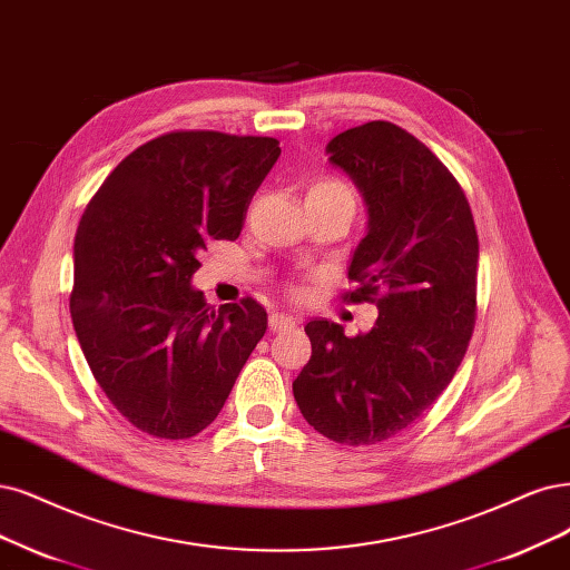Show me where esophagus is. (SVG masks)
<instances>
[{"label": "esophagus", "mask_w": 570, "mask_h": 570, "mask_svg": "<svg viewBox=\"0 0 570 570\" xmlns=\"http://www.w3.org/2000/svg\"><path fill=\"white\" fill-rule=\"evenodd\" d=\"M296 324H298V320L288 317V314H279V312L269 314V328L272 331H291V328H296Z\"/></svg>", "instance_id": "esophagus-1"}]
</instances>
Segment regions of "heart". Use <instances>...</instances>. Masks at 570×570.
<instances>
[{
  "mask_svg": "<svg viewBox=\"0 0 570 570\" xmlns=\"http://www.w3.org/2000/svg\"><path fill=\"white\" fill-rule=\"evenodd\" d=\"M312 189H333V193H341V189H347L343 183H338V180H324V183H320V185H314Z\"/></svg>",
  "mask_w": 570,
  "mask_h": 570,
  "instance_id": "heart-1",
  "label": "heart"
}]
</instances>
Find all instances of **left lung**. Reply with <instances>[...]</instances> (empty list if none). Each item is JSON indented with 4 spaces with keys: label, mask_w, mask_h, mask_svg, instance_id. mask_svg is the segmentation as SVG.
I'll return each instance as SVG.
<instances>
[{
    "label": "left lung",
    "mask_w": 570,
    "mask_h": 570,
    "mask_svg": "<svg viewBox=\"0 0 570 570\" xmlns=\"http://www.w3.org/2000/svg\"><path fill=\"white\" fill-rule=\"evenodd\" d=\"M366 204L368 225L347 267L371 301V331L305 326L312 356L293 381L307 423L331 441L368 446L411 428L455 375L474 328L479 239L465 193L428 145L390 121L326 145Z\"/></svg>",
    "instance_id": "left-lung-1"
}]
</instances>
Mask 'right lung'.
<instances>
[{
	"mask_svg": "<svg viewBox=\"0 0 570 570\" xmlns=\"http://www.w3.org/2000/svg\"><path fill=\"white\" fill-rule=\"evenodd\" d=\"M274 138L178 131L140 145L79 220L70 312L105 396L134 428L189 439L220 413L267 328L256 301L193 288L210 239H237L279 159Z\"/></svg>",
	"mask_w": 570,
	"mask_h": 570,
	"instance_id": "add662e5",
	"label": "right lung"
}]
</instances>
